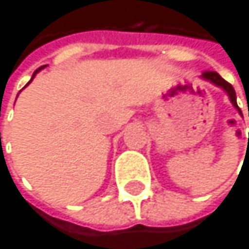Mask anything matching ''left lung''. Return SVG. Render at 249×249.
<instances>
[{
    "label": "left lung",
    "mask_w": 249,
    "mask_h": 249,
    "mask_svg": "<svg viewBox=\"0 0 249 249\" xmlns=\"http://www.w3.org/2000/svg\"><path fill=\"white\" fill-rule=\"evenodd\" d=\"M202 79H205V80H208V82L216 85V87H219V88H223V89L227 92V95H229L231 104L239 110V113H241V109L237 107V103H236V92H234V88L231 87V85H230L227 80H224L216 71H205V73L202 74Z\"/></svg>",
    "instance_id": "8db88e82"
}]
</instances>
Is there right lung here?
<instances>
[{"label": "right lung", "instance_id": "add662e5", "mask_svg": "<svg viewBox=\"0 0 249 249\" xmlns=\"http://www.w3.org/2000/svg\"><path fill=\"white\" fill-rule=\"evenodd\" d=\"M41 69H44V65H43V67H40V69H38V70H36V71H34V74H33V79H34V77H36V74H37V73H38V71H40V70H41ZM33 79H31V80H30V82H28V83H26V85H30V83H31V82H33Z\"/></svg>", "mask_w": 249, "mask_h": 249}]
</instances>
